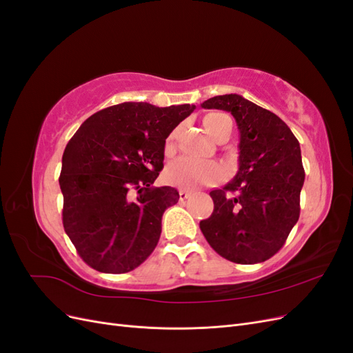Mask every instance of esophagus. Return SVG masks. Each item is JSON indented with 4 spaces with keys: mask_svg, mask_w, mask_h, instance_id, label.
Wrapping results in <instances>:
<instances>
[{
    "mask_svg": "<svg viewBox=\"0 0 353 353\" xmlns=\"http://www.w3.org/2000/svg\"><path fill=\"white\" fill-rule=\"evenodd\" d=\"M191 196L190 191L187 190H179V200H187Z\"/></svg>",
    "mask_w": 353,
    "mask_h": 353,
    "instance_id": "esophagus-1",
    "label": "esophagus"
}]
</instances>
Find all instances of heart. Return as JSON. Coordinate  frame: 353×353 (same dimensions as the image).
I'll list each match as a JSON object with an SVG mask.
<instances>
[{"mask_svg": "<svg viewBox=\"0 0 353 353\" xmlns=\"http://www.w3.org/2000/svg\"><path fill=\"white\" fill-rule=\"evenodd\" d=\"M206 131L213 140H221L223 137H230L232 131V119L221 112L208 114L203 119ZM178 131H174L168 137L165 144V153L170 154L175 148V138ZM223 170L219 165L213 162H200L190 157H181L169 163L165 169V179L170 185L179 188H194L197 185H210L221 181Z\"/></svg>", "mask_w": 353, "mask_h": 353, "instance_id": "heart-1", "label": "heart"}]
</instances>
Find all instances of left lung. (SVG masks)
Instances as JSON below:
<instances>
[{
  "label": "left lung",
  "instance_id": "8db88e82",
  "mask_svg": "<svg viewBox=\"0 0 353 353\" xmlns=\"http://www.w3.org/2000/svg\"><path fill=\"white\" fill-rule=\"evenodd\" d=\"M201 108L234 116L240 152L236 176L210 191L213 212L200 221V230L222 258L265 262L283 248L301 213V145L279 116L239 94L216 95Z\"/></svg>",
  "mask_w": 353,
  "mask_h": 353
}]
</instances>
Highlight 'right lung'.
Masks as SVG:
<instances>
[{
	"instance_id": "add662e5",
	"label": "right lung",
	"mask_w": 353,
	"mask_h": 353,
	"mask_svg": "<svg viewBox=\"0 0 353 353\" xmlns=\"http://www.w3.org/2000/svg\"><path fill=\"white\" fill-rule=\"evenodd\" d=\"M194 109L121 103L90 116L70 138L59 178L63 227L91 268L130 272L154 250L163 212L179 194L152 184L168 135Z\"/></svg>"
}]
</instances>
